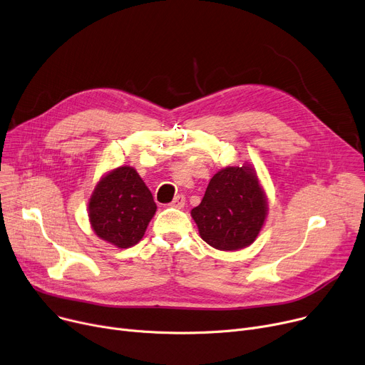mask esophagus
I'll return each instance as SVG.
<instances>
[{
	"label": "esophagus",
	"mask_w": 365,
	"mask_h": 365,
	"mask_svg": "<svg viewBox=\"0 0 365 365\" xmlns=\"http://www.w3.org/2000/svg\"><path fill=\"white\" fill-rule=\"evenodd\" d=\"M185 204H186V198H185V195H178V197H175V200L172 201V205L173 208H183L185 207Z\"/></svg>",
	"instance_id": "esophagus-1"
}]
</instances>
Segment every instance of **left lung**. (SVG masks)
Masks as SVG:
<instances>
[{
  "label": "left lung",
  "instance_id": "1",
  "mask_svg": "<svg viewBox=\"0 0 365 365\" xmlns=\"http://www.w3.org/2000/svg\"><path fill=\"white\" fill-rule=\"evenodd\" d=\"M265 197L254 170L227 167L212 176L192 217L201 237L215 250L235 251L251 245L265 220Z\"/></svg>",
  "mask_w": 365,
  "mask_h": 365
}]
</instances>
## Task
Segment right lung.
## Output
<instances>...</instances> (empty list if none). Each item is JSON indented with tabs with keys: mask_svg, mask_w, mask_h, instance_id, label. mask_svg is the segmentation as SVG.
Segmentation results:
<instances>
[{
	"mask_svg": "<svg viewBox=\"0 0 365 365\" xmlns=\"http://www.w3.org/2000/svg\"><path fill=\"white\" fill-rule=\"evenodd\" d=\"M155 210L153 193L136 170L123 165L96 185L89 200V220L101 239L129 248L142 239Z\"/></svg>",
	"mask_w": 365,
	"mask_h": 365,
	"instance_id": "1",
	"label": "right lung"
}]
</instances>
